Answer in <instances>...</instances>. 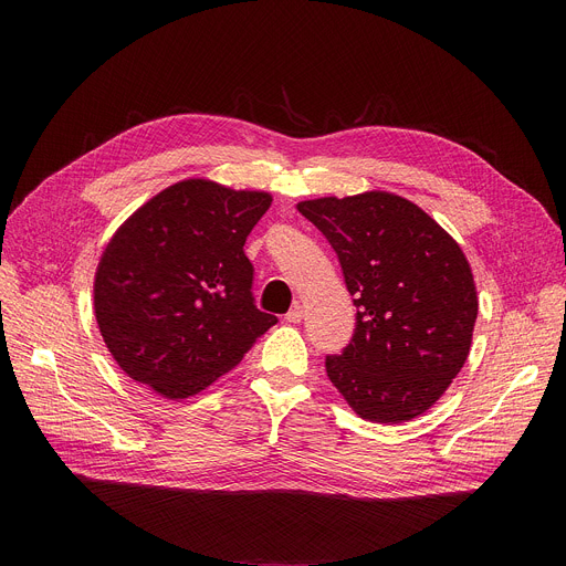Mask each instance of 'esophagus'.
<instances>
[{
  "label": "esophagus",
  "mask_w": 566,
  "mask_h": 566,
  "mask_svg": "<svg viewBox=\"0 0 566 566\" xmlns=\"http://www.w3.org/2000/svg\"><path fill=\"white\" fill-rule=\"evenodd\" d=\"M284 321H286V323H301V321H303V307L295 305V307L284 316Z\"/></svg>",
  "instance_id": "1"
}]
</instances>
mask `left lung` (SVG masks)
I'll list each match as a JSON object with an SVG mask.
<instances>
[{"label": "left lung", "mask_w": 566, "mask_h": 566, "mask_svg": "<svg viewBox=\"0 0 566 566\" xmlns=\"http://www.w3.org/2000/svg\"><path fill=\"white\" fill-rule=\"evenodd\" d=\"M358 307L355 333L325 371L363 420L397 424L429 410L461 371L478 291L454 238L390 192L301 201Z\"/></svg>", "instance_id": "obj_1"}]
</instances>
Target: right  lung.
I'll return each instance as SVG.
<instances>
[{
    "instance_id": "add662e5",
    "label": "right lung",
    "mask_w": 566,
    "mask_h": 566,
    "mask_svg": "<svg viewBox=\"0 0 566 566\" xmlns=\"http://www.w3.org/2000/svg\"><path fill=\"white\" fill-rule=\"evenodd\" d=\"M271 201L192 178L146 201L114 233L94 305L109 353L133 380L186 399L277 323L254 305V265L243 250Z\"/></svg>"
}]
</instances>
